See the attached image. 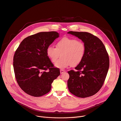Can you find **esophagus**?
I'll use <instances>...</instances> for the list:
<instances>
[{"label":"esophagus","mask_w":121,"mask_h":121,"mask_svg":"<svg viewBox=\"0 0 121 121\" xmlns=\"http://www.w3.org/2000/svg\"><path fill=\"white\" fill-rule=\"evenodd\" d=\"M60 71V73L61 74H63V73H64L65 72V71L64 70H63V69H61Z\"/></svg>","instance_id":"1"}]
</instances>
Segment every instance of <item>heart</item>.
I'll return each instance as SVG.
<instances>
[{"mask_svg":"<svg viewBox=\"0 0 121 121\" xmlns=\"http://www.w3.org/2000/svg\"><path fill=\"white\" fill-rule=\"evenodd\" d=\"M85 53L86 46L82 42L67 37L60 39L56 47L50 45L46 49L47 56L53 63L61 55L62 58L55 64V66L60 69L78 65L83 60Z\"/></svg>","mask_w":121,"mask_h":121,"instance_id":"b5f03b06","label":"heart"}]
</instances>
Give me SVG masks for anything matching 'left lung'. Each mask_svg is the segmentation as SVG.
Listing matches in <instances>:
<instances>
[{"label":"left lung","mask_w":121,"mask_h":121,"mask_svg":"<svg viewBox=\"0 0 121 121\" xmlns=\"http://www.w3.org/2000/svg\"><path fill=\"white\" fill-rule=\"evenodd\" d=\"M67 33L78 37L86 46L84 58L75 67L76 71L67 72L68 90L79 98L91 96L99 91L106 77L109 67L107 52L101 41L90 33L70 31Z\"/></svg>","instance_id":"1"}]
</instances>
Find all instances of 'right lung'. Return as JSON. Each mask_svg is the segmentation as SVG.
I'll return each mask as SVG.
<instances>
[{"instance_id": "obj_1", "label": "right lung", "mask_w": 121, "mask_h": 121, "mask_svg": "<svg viewBox=\"0 0 121 121\" xmlns=\"http://www.w3.org/2000/svg\"><path fill=\"white\" fill-rule=\"evenodd\" d=\"M59 36L56 31L39 32L25 38L16 50L13 57L15 75L27 94L34 97L47 94L60 75L59 69L54 67L46 54L47 47Z\"/></svg>"}]
</instances>
